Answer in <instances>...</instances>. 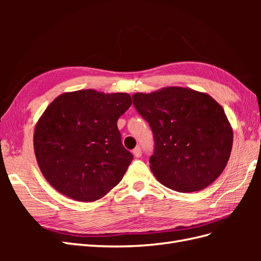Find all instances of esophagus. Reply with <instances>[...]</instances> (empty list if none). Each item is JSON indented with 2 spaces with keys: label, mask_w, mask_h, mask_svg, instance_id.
Listing matches in <instances>:
<instances>
[{
  "label": "esophagus",
  "mask_w": 261,
  "mask_h": 261,
  "mask_svg": "<svg viewBox=\"0 0 261 261\" xmlns=\"http://www.w3.org/2000/svg\"><path fill=\"white\" fill-rule=\"evenodd\" d=\"M133 154H134V156L140 158L141 156V149H140V147H136L135 149H134L133 150Z\"/></svg>",
  "instance_id": "1"
}]
</instances>
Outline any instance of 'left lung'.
<instances>
[{
    "label": "left lung",
    "mask_w": 261,
    "mask_h": 261,
    "mask_svg": "<svg viewBox=\"0 0 261 261\" xmlns=\"http://www.w3.org/2000/svg\"><path fill=\"white\" fill-rule=\"evenodd\" d=\"M137 112L154 137L150 169L164 186L180 193L201 191L225 169L233 129L223 108L206 92L164 87L133 94Z\"/></svg>",
    "instance_id": "obj_1"
}]
</instances>
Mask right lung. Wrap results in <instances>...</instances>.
Segmentation results:
<instances>
[{
  "label": "right lung",
  "mask_w": 261,
  "mask_h": 261,
  "mask_svg": "<svg viewBox=\"0 0 261 261\" xmlns=\"http://www.w3.org/2000/svg\"><path fill=\"white\" fill-rule=\"evenodd\" d=\"M128 93L64 92L39 118L35 154L50 185L68 198L96 201L122 180L133 160L117 128L132 106Z\"/></svg>",
  "instance_id": "obj_1"
}]
</instances>
